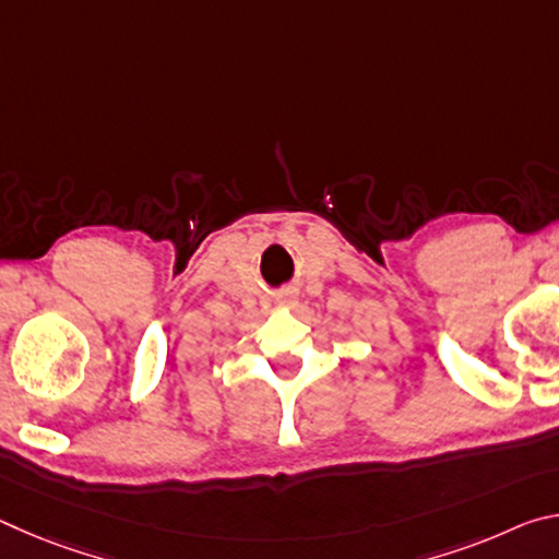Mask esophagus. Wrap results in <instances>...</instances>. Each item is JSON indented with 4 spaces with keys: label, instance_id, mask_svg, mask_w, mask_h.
Instances as JSON below:
<instances>
[{
    "label": "esophagus",
    "instance_id": "34e87169",
    "mask_svg": "<svg viewBox=\"0 0 559 559\" xmlns=\"http://www.w3.org/2000/svg\"><path fill=\"white\" fill-rule=\"evenodd\" d=\"M278 302H281V306H293V302H296V290L283 293V296L278 298Z\"/></svg>",
    "mask_w": 559,
    "mask_h": 559
}]
</instances>
